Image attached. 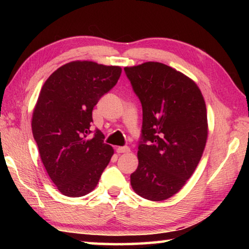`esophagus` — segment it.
I'll list each match as a JSON object with an SVG mask.
<instances>
[{
  "instance_id": "obj_1",
  "label": "esophagus",
  "mask_w": 249,
  "mask_h": 249,
  "mask_svg": "<svg viewBox=\"0 0 249 249\" xmlns=\"http://www.w3.org/2000/svg\"><path fill=\"white\" fill-rule=\"evenodd\" d=\"M129 151H130L129 147H117L116 148L117 154H126V153H129Z\"/></svg>"
}]
</instances>
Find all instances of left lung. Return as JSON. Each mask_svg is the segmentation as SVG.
Listing matches in <instances>:
<instances>
[{"mask_svg":"<svg viewBox=\"0 0 249 249\" xmlns=\"http://www.w3.org/2000/svg\"><path fill=\"white\" fill-rule=\"evenodd\" d=\"M142 107L133 190L144 199L175 196L193 175L208 140L205 101L197 84L161 62L125 67Z\"/></svg>","mask_w":249,"mask_h":249,"instance_id":"1","label":"left lung"}]
</instances>
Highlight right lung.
Returning a JSON list of instances; mask_svg holds the SVG:
<instances>
[{
	"instance_id": "obj_1",
	"label": "right lung",
	"mask_w": 249,
	"mask_h": 249,
	"mask_svg": "<svg viewBox=\"0 0 249 249\" xmlns=\"http://www.w3.org/2000/svg\"><path fill=\"white\" fill-rule=\"evenodd\" d=\"M122 68L89 60L61 66L46 80L33 111L40 159L59 192L70 197L94 190L114 149L91 133L92 111L119 81Z\"/></svg>"
}]
</instances>
